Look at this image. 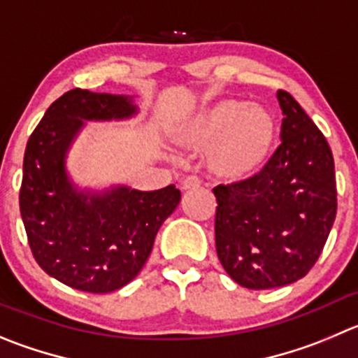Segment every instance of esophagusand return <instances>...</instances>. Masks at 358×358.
<instances>
[{"mask_svg": "<svg viewBox=\"0 0 358 358\" xmlns=\"http://www.w3.org/2000/svg\"><path fill=\"white\" fill-rule=\"evenodd\" d=\"M199 185H201V180H199L198 176H187V178H183L182 182V190L198 189Z\"/></svg>", "mask_w": 358, "mask_h": 358, "instance_id": "1", "label": "esophagus"}]
</instances>
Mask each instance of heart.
Segmentation results:
<instances>
[{"instance_id":"1","label":"heart","mask_w":358,"mask_h":358,"mask_svg":"<svg viewBox=\"0 0 358 358\" xmlns=\"http://www.w3.org/2000/svg\"><path fill=\"white\" fill-rule=\"evenodd\" d=\"M277 138L272 111L243 99H222L180 125L176 139L190 150L206 148V166L219 178L242 180L268 160Z\"/></svg>"}]
</instances>
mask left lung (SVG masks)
I'll list each match as a JSON object with an SVG mask.
<instances>
[{
  "label": "left lung",
  "instance_id": "1",
  "mask_svg": "<svg viewBox=\"0 0 358 358\" xmlns=\"http://www.w3.org/2000/svg\"><path fill=\"white\" fill-rule=\"evenodd\" d=\"M280 145L256 175L217 185L215 247L240 286L268 289L302 279L318 262L337 212L334 157L322 130L277 92Z\"/></svg>",
  "mask_w": 358,
  "mask_h": 358
}]
</instances>
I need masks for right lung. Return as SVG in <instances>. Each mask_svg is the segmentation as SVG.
Masks as SVG:
<instances>
[{"label": "right lung", "instance_id": "1", "mask_svg": "<svg viewBox=\"0 0 358 358\" xmlns=\"http://www.w3.org/2000/svg\"><path fill=\"white\" fill-rule=\"evenodd\" d=\"M136 113L132 96L70 90L49 106L26 145L19 206L29 249L43 272L73 289L111 293L129 285L182 198L175 185L92 194L69 180L66 152L85 120Z\"/></svg>", "mask_w": 358, "mask_h": 358}]
</instances>
